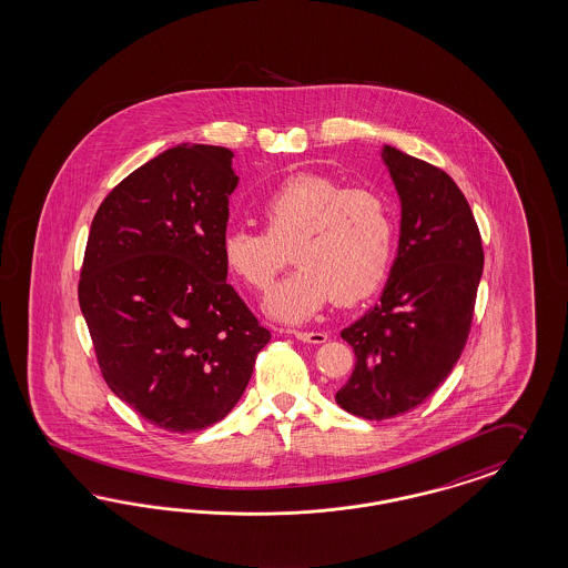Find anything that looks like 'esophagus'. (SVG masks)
<instances>
[{"mask_svg": "<svg viewBox=\"0 0 568 568\" xmlns=\"http://www.w3.org/2000/svg\"><path fill=\"white\" fill-rule=\"evenodd\" d=\"M294 335L300 342H308V344H323L327 339V333L323 332H294Z\"/></svg>", "mask_w": 568, "mask_h": 568, "instance_id": "1", "label": "esophagus"}]
</instances>
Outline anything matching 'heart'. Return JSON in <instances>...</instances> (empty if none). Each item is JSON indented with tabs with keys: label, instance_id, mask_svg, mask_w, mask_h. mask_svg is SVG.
Masks as SVG:
<instances>
[{
	"label": "heart",
	"instance_id": "obj_1",
	"mask_svg": "<svg viewBox=\"0 0 568 568\" xmlns=\"http://www.w3.org/2000/svg\"><path fill=\"white\" fill-rule=\"evenodd\" d=\"M257 217L262 233L233 229L222 236V262L247 290L266 294L290 252L297 266L268 300V311L283 321H302L329 300L354 306L390 271L396 224L375 191L295 174L260 201Z\"/></svg>",
	"mask_w": 568,
	"mask_h": 568
}]
</instances>
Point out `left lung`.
Segmentation results:
<instances>
[{"label":"left lung","mask_w":568,"mask_h":568,"mask_svg":"<svg viewBox=\"0 0 568 568\" xmlns=\"http://www.w3.org/2000/svg\"><path fill=\"white\" fill-rule=\"evenodd\" d=\"M400 195L398 255L379 302L342 337L356 363L337 390L365 419L412 412L453 372L466 348L485 252L459 186L440 168L386 146Z\"/></svg>","instance_id":"8db88e82"}]
</instances>
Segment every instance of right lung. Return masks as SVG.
Returning <instances> with one entry per match:
<instances>
[{
	"label": "right lung",
	"instance_id": "add662e5",
	"mask_svg": "<svg viewBox=\"0 0 568 568\" xmlns=\"http://www.w3.org/2000/svg\"><path fill=\"white\" fill-rule=\"evenodd\" d=\"M224 146H174L123 178L88 236L79 306L106 386L161 430L236 405L271 332L226 283L222 236L239 184Z\"/></svg>",
	"mask_w": 568,
	"mask_h": 568
}]
</instances>
